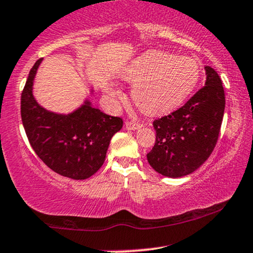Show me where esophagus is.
Here are the masks:
<instances>
[{
    "instance_id": "obj_1",
    "label": "esophagus",
    "mask_w": 253,
    "mask_h": 253,
    "mask_svg": "<svg viewBox=\"0 0 253 253\" xmlns=\"http://www.w3.org/2000/svg\"><path fill=\"white\" fill-rule=\"evenodd\" d=\"M125 127H126V129L128 130H135V129H139L140 127H141V125L138 123H134V121H126V123H125Z\"/></svg>"
}]
</instances>
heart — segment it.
I'll return each instance as SVG.
<instances>
[{
	"instance_id": "1",
	"label": "heart",
	"mask_w": 253,
	"mask_h": 253,
	"mask_svg": "<svg viewBox=\"0 0 253 253\" xmlns=\"http://www.w3.org/2000/svg\"><path fill=\"white\" fill-rule=\"evenodd\" d=\"M123 80L133 84L132 99L148 114L166 113L181 105L196 88L200 66L188 56L166 51H148L121 72ZM111 96L119 92L109 87Z\"/></svg>"
}]
</instances>
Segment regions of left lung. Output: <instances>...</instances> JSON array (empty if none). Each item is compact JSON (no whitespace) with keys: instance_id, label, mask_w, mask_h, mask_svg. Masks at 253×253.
I'll use <instances>...</instances> for the list:
<instances>
[{"instance_id":"1","label":"left lung","mask_w":253,"mask_h":253,"mask_svg":"<svg viewBox=\"0 0 253 253\" xmlns=\"http://www.w3.org/2000/svg\"><path fill=\"white\" fill-rule=\"evenodd\" d=\"M205 86L182 107L154 120L156 144L147 154L154 171L180 178L199 169L217 144L225 109L223 82L218 73L205 67Z\"/></svg>"}]
</instances>
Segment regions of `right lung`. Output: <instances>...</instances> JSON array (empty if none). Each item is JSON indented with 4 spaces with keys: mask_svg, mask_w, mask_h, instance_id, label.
I'll list each match as a JSON object with an SVG mask.
<instances>
[{
    "mask_svg": "<svg viewBox=\"0 0 253 253\" xmlns=\"http://www.w3.org/2000/svg\"><path fill=\"white\" fill-rule=\"evenodd\" d=\"M42 59L30 69L21 95V117L33 150L57 174L84 180L102 166L112 136L123 128V119L105 114L86 100L69 114L39 105L33 84ZM90 92H94L92 89Z\"/></svg>",
    "mask_w": 253,
    "mask_h": 253,
    "instance_id": "right-lung-1",
    "label": "right lung"
}]
</instances>
